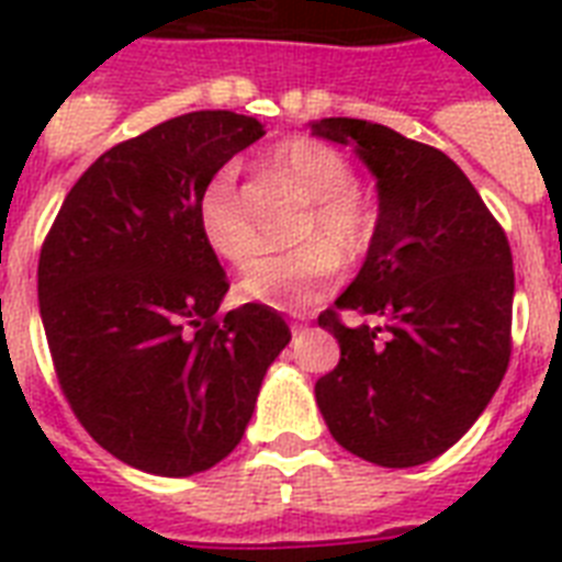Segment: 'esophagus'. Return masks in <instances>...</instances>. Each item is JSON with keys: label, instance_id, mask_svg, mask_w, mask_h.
I'll return each mask as SVG.
<instances>
[{"label": "esophagus", "instance_id": "1", "mask_svg": "<svg viewBox=\"0 0 562 562\" xmlns=\"http://www.w3.org/2000/svg\"><path fill=\"white\" fill-rule=\"evenodd\" d=\"M303 329H306V326H303V324L291 326V333H294V335H303Z\"/></svg>", "mask_w": 562, "mask_h": 562}]
</instances>
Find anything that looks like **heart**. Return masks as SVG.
Here are the masks:
<instances>
[{
    "instance_id": "b5f03b06",
    "label": "heart",
    "mask_w": 562,
    "mask_h": 562,
    "mask_svg": "<svg viewBox=\"0 0 562 562\" xmlns=\"http://www.w3.org/2000/svg\"><path fill=\"white\" fill-rule=\"evenodd\" d=\"M268 166L312 201L297 229V241L306 245L256 259L238 282V294L259 306L303 312L335 289L341 273L338 258L359 262L368 254L375 236V218L359 194L352 162L333 145L312 136H294L273 148ZM194 215L212 254L236 268L250 262L256 254V233L233 169L215 171L203 183Z\"/></svg>"
}]
</instances>
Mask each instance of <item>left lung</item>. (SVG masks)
<instances>
[{
  "mask_svg": "<svg viewBox=\"0 0 562 562\" xmlns=\"http://www.w3.org/2000/svg\"><path fill=\"white\" fill-rule=\"evenodd\" d=\"M312 134L352 145L379 189L375 236L335 307L373 316L317 324L341 361L317 379L333 437L379 467H419L461 440L505 379L514 256L502 224L443 151L364 119H321Z\"/></svg>",
  "mask_w": 562,
  "mask_h": 562,
  "instance_id": "1",
  "label": "left lung"
}]
</instances>
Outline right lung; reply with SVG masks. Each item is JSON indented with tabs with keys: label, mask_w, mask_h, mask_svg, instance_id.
I'll return each instance as SVG.
<instances>
[{
	"label": "right lung",
	"mask_w": 562,
	"mask_h": 562,
	"mask_svg": "<svg viewBox=\"0 0 562 562\" xmlns=\"http://www.w3.org/2000/svg\"><path fill=\"white\" fill-rule=\"evenodd\" d=\"M265 136L198 110L113 145L69 189L37 265L40 317L75 417L134 470L187 479L224 461L291 333L245 303L198 229L203 183Z\"/></svg>",
	"instance_id": "obj_1"
}]
</instances>
